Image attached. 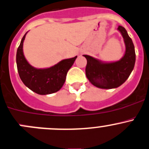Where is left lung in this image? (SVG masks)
I'll use <instances>...</instances> for the list:
<instances>
[{
    "instance_id": "obj_1",
    "label": "left lung",
    "mask_w": 149,
    "mask_h": 149,
    "mask_svg": "<svg viewBox=\"0 0 149 149\" xmlns=\"http://www.w3.org/2000/svg\"><path fill=\"white\" fill-rule=\"evenodd\" d=\"M126 45V52L119 61L111 63H101L89 55H84L87 60L86 76L97 87L113 89L121 86L128 79L135 63V47L125 27L119 26Z\"/></svg>"
}]
</instances>
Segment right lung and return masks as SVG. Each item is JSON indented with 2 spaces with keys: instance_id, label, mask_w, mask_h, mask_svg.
<instances>
[{
  "instance_id": "1",
  "label": "right lung",
  "mask_w": 149,
  "mask_h": 149,
  "mask_svg": "<svg viewBox=\"0 0 149 149\" xmlns=\"http://www.w3.org/2000/svg\"><path fill=\"white\" fill-rule=\"evenodd\" d=\"M26 34L27 33L23 36L17 52V70L20 79L26 86L39 95H48L57 92L64 84L68 71L77 56L62 60L49 68H35L27 63L23 54V41Z\"/></svg>"
}]
</instances>
